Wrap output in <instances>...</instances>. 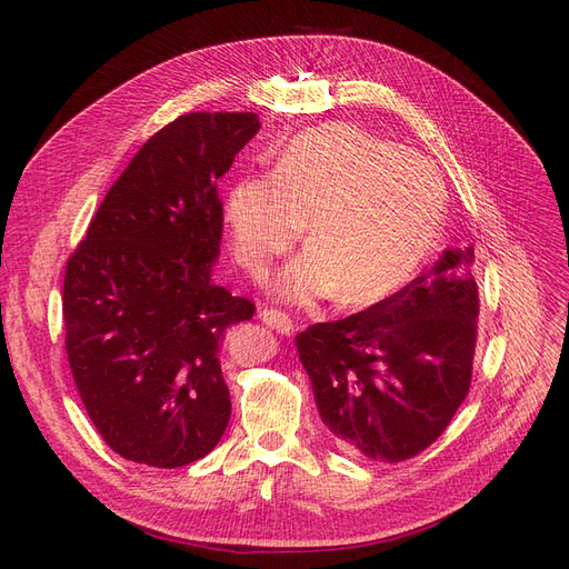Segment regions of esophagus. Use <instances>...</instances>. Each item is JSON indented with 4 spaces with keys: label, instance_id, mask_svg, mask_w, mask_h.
I'll return each instance as SVG.
<instances>
[{
    "label": "esophagus",
    "instance_id": "obj_1",
    "mask_svg": "<svg viewBox=\"0 0 569 569\" xmlns=\"http://www.w3.org/2000/svg\"><path fill=\"white\" fill-rule=\"evenodd\" d=\"M260 320L272 327V330H277L279 335H283V337H290L295 332L292 320L286 313L277 311V309H260Z\"/></svg>",
    "mask_w": 569,
    "mask_h": 569
}]
</instances>
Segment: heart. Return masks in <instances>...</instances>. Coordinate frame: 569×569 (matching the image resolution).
Segmentation results:
<instances>
[{"label":"heart","instance_id":"obj_1","mask_svg":"<svg viewBox=\"0 0 569 569\" xmlns=\"http://www.w3.org/2000/svg\"><path fill=\"white\" fill-rule=\"evenodd\" d=\"M442 214L445 184L427 157L346 122L295 136L272 172L242 174L226 196L234 258L256 279L307 219L311 247L277 281L292 302L335 292L346 307L382 302L420 269Z\"/></svg>","mask_w":569,"mask_h":569}]
</instances>
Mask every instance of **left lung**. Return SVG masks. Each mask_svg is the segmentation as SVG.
I'll list each match as a JSON object with an SVG mask.
<instances>
[{
	"label": "left lung",
	"mask_w": 569,
	"mask_h": 569,
	"mask_svg": "<svg viewBox=\"0 0 569 569\" xmlns=\"http://www.w3.org/2000/svg\"><path fill=\"white\" fill-rule=\"evenodd\" d=\"M472 247L382 302L295 337L320 420L346 452L399 463L425 452L463 403L480 297Z\"/></svg>",
	"instance_id": "left-lung-1"
}]
</instances>
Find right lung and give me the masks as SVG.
<instances>
[{"mask_svg":"<svg viewBox=\"0 0 569 569\" xmlns=\"http://www.w3.org/2000/svg\"><path fill=\"white\" fill-rule=\"evenodd\" d=\"M256 112H189L149 138L106 193L64 274L67 355L112 452L154 468L209 455L230 420L221 343L256 305L212 281L217 179Z\"/></svg>","mask_w":569,"mask_h":569,"instance_id":"obj_1","label":"right lung"}]
</instances>
